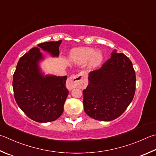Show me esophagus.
Instances as JSON below:
<instances>
[{"mask_svg": "<svg viewBox=\"0 0 156 156\" xmlns=\"http://www.w3.org/2000/svg\"><path fill=\"white\" fill-rule=\"evenodd\" d=\"M85 76V73L84 72H80L78 74L73 76L72 77H69L67 79L66 83V87L68 89H73V88L77 87H80L82 83H83V79Z\"/></svg>", "mask_w": 156, "mask_h": 156, "instance_id": "34e87169", "label": "esophagus"}]
</instances>
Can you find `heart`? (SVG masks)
<instances>
[{"label":"heart","instance_id":"obj_1","mask_svg":"<svg viewBox=\"0 0 156 156\" xmlns=\"http://www.w3.org/2000/svg\"><path fill=\"white\" fill-rule=\"evenodd\" d=\"M71 56L73 61L83 63L90 59L93 66H98L102 60V55L100 52H95L93 48H83L75 50L71 53Z\"/></svg>","mask_w":156,"mask_h":156}]
</instances>
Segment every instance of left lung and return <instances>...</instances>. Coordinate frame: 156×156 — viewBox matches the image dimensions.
I'll use <instances>...</instances> for the list:
<instances>
[{
    "label": "left lung",
    "mask_w": 156,
    "mask_h": 156,
    "mask_svg": "<svg viewBox=\"0 0 156 156\" xmlns=\"http://www.w3.org/2000/svg\"><path fill=\"white\" fill-rule=\"evenodd\" d=\"M136 73L132 61L115 50L101 68L90 73L83 90L84 109L98 121H109L123 114L135 94Z\"/></svg>",
    "instance_id": "1"
}]
</instances>
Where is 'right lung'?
Returning <instances> with one entry per match:
<instances>
[{"instance_id":"obj_1","label":"right lung","mask_w":156,"mask_h":156,"mask_svg":"<svg viewBox=\"0 0 156 156\" xmlns=\"http://www.w3.org/2000/svg\"><path fill=\"white\" fill-rule=\"evenodd\" d=\"M61 40L39 44L53 56L59 55ZM43 58L39 48H33L20 58L13 76L14 98L20 109L31 119L39 123L57 119L63 112L69 91L67 76H44L38 62Z\"/></svg>"}]
</instances>
